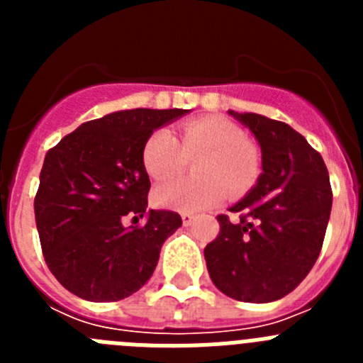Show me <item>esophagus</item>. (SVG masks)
Here are the masks:
<instances>
[{
	"label": "esophagus",
	"mask_w": 363,
	"mask_h": 363,
	"mask_svg": "<svg viewBox=\"0 0 363 363\" xmlns=\"http://www.w3.org/2000/svg\"><path fill=\"white\" fill-rule=\"evenodd\" d=\"M192 221H194V216H192V214H189V213H184V214H182V223H184L185 227L191 225Z\"/></svg>",
	"instance_id": "34e87169"
}]
</instances>
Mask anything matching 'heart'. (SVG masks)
Here are the masks:
<instances>
[{
  "instance_id": "b5f03b06",
  "label": "heart",
  "mask_w": 363,
  "mask_h": 363,
  "mask_svg": "<svg viewBox=\"0 0 363 363\" xmlns=\"http://www.w3.org/2000/svg\"><path fill=\"white\" fill-rule=\"evenodd\" d=\"M194 163V179H172L158 185L154 200L160 207L179 213H201L230 194L238 196L256 184L259 158L247 143L238 125L221 118H200L185 123L174 134L160 129L147 138L142 162L150 178L169 179L184 171L187 160Z\"/></svg>"
}]
</instances>
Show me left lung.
Instances as JSON below:
<instances>
[{"label":"left lung","mask_w":363,"mask_h":363,"mask_svg":"<svg viewBox=\"0 0 363 363\" xmlns=\"http://www.w3.org/2000/svg\"><path fill=\"white\" fill-rule=\"evenodd\" d=\"M262 149L255 187L221 214L220 234L205 247L211 280L227 296L249 303L284 298L309 274L322 249L333 192L329 172L300 133L255 112L229 111Z\"/></svg>","instance_id":"1"}]
</instances>
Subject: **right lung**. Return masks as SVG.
<instances>
[{"mask_svg": "<svg viewBox=\"0 0 363 363\" xmlns=\"http://www.w3.org/2000/svg\"><path fill=\"white\" fill-rule=\"evenodd\" d=\"M184 108H133L79 125L45 156L34 200L45 262L56 280L89 301H118L152 277L162 245L182 218L147 209V138ZM133 213L146 225L125 226Z\"/></svg>", "mask_w": 363, "mask_h": 363, "instance_id": "obj_1", "label": "right lung"}]
</instances>
